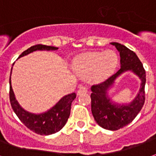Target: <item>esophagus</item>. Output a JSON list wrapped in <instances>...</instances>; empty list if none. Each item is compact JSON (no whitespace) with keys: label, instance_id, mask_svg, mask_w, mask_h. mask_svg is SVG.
Wrapping results in <instances>:
<instances>
[{"label":"esophagus","instance_id":"esophagus-1","mask_svg":"<svg viewBox=\"0 0 156 156\" xmlns=\"http://www.w3.org/2000/svg\"><path fill=\"white\" fill-rule=\"evenodd\" d=\"M87 87H79V89H78V95H81L82 93H83V92H87Z\"/></svg>","mask_w":156,"mask_h":156}]
</instances>
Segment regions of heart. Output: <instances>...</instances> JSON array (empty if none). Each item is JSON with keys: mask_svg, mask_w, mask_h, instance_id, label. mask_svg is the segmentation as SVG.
<instances>
[{"mask_svg": "<svg viewBox=\"0 0 156 156\" xmlns=\"http://www.w3.org/2000/svg\"><path fill=\"white\" fill-rule=\"evenodd\" d=\"M118 61L117 54L111 50L88 52L76 58L73 63V69L80 76H90V79L94 83H101L113 74Z\"/></svg>", "mask_w": 156, "mask_h": 156, "instance_id": "heart-1", "label": "heart"}]
</instances>
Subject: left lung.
Listing matches in <instances>:
<instances>
[{
    "instance_id": "left-lung-1",
    "label": "left lung",
    "mask_w": 156,
    "mask_h": 156,
    "mask_svg": "<svg viewBox=\"0 0 156 156\" xmlns=\"http://www.w3.org/2000/svg\"><path fill=\"white\" fill-rule=\"evenodd\" d=\"M110 44L119 52L120 69L104 83L91 87V113L98 125L107 130L115 131L130 123L141 111L145 102L146 71L133 51L118 42ZM126 72H131L138 76L141 85L133 101L119 103L110 97L109 91L114 86L117 78Z\"/></svg>"
}]
</instances>
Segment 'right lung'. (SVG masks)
<instances>
[{"mask_svg": "<svg viewBox=\"0 0 156 156\" xmlns=\"http://www.w3.org/2000/svg\"><path fill=\"white\" fill-rule=\"evenodd\" d=\"M58 47L46 45H35L29 47L20 55L18 59L37 51H56ZM12 73V69H11ZM11 73L9 77V99L12 109L18 118L30 130L40 135H51L59 132L68 121L70 115L71 104L76 98V94H68L60 98L56 104L45 112L34 114L23 109L15 97L11 85Z\"/></svg>", "mask_w": 156, "mask_h": 156, "instance_id": "obj_1", "label": "right lung"}]
</instances>
